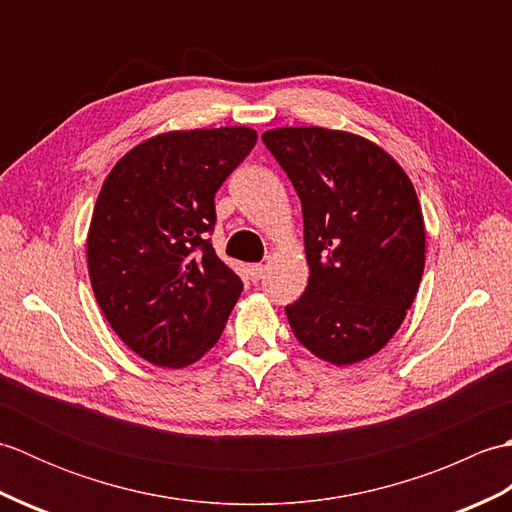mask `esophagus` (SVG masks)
I'll return each mask as SVG.
<instances>
[{"label": "esophagus", "instance_id": "1", "mask_svg": "<svg viewBox=\"0 0 512 512\" xmlns=\"http://www.w3.org/2000/svg\"><path fill=\"white\" fill-rule=\"evenodd\" d=\"M264 273H266V266L264 264H250L248 266V275H250V279H253V281L262 279Z\"/></svg>", "mask_w": 512, "mask_h": 512}]
</instances>
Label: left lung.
I'll list each match as a JSON object with an SVG mask.
<instances>
[{
  "instance_id": "1",
  "label": "left lung",
  "mask_w": 512,
  "mask_h": 512,
  "mask_svg": "<svg viewBox=\"0 0 512 512\" xmlns=\"http://www.w3.org/2000/svg\"><path fill=\"white\" fill-rule=\"evenodd\" d=\"M303 211L306 292L286 306L297 341L332 365L383 350L424 270L416 189L372 140L341 129L277 127L262 136Z\"/></svg>"
}]
</instances>
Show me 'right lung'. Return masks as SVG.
<instances>
[{"label": "right lung", "instance_id": "obj_1", "mask_svg": "<svg viewBox=\"0 0 512 512\" xmlns=\"http://www.w3.org/2000/svg\"><path fill=\"white\" fill-rule=\"evenodd\" d=\"M257 143L250 127L180 129L129 149L88 231L94 297L121 341L180 369L222 336L242 279L215 255V193Z\"/></svg>", "mask_w": 512, "mask_h": 512}]
</instances>
